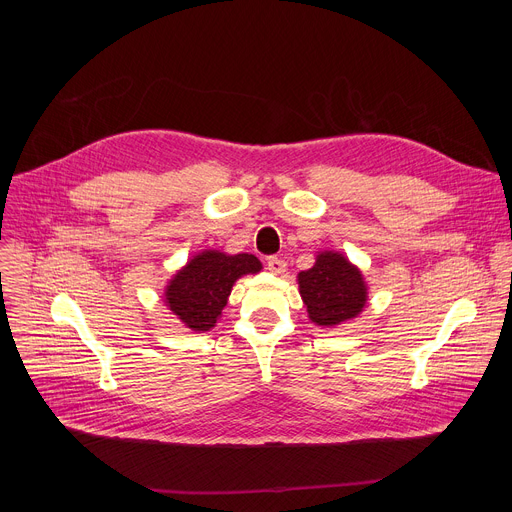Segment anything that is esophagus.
<instances>
[{"label": "esophagus", "mask_w": 512, "mask_h": 512, "mask_svg": "<svg viewBox=\"0 0 512 512\" xmlns=\"http://www.w3.org/2000/svg\"><path fill=\"white\" fill-rule=\"evenodd\" d=\"M267 269L271 273H283L285 271V261L277 255H271V257H267Z\"/></svg>", "instance_id": "obj_1"}]
</instances>
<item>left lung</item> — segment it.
<instances>
[{"label": "left lung", "instance_id": "obj_1", "mask_svg": "<svg viewBox=\"0 0 512 512\" xmlns=\"http://www.w3.org/2000/svg\"><path fill=\"white\" fill-rule=\"evenodd\" d=\"M298 277L310 320L318 326L350 320L367 304V287L360 271L338 253L318 255L314 267Z\"/></svg>", "mask_w": 512, "mask_h": 512}]
</instances>
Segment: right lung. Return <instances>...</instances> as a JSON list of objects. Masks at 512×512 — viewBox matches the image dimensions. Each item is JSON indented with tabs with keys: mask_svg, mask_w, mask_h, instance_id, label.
Segmentation results:
<instances>
[{
	"mask_svg": "<svg viewBox=\"0 0 512 512\" xmlns=\"http://www.w3.org/2000/svg\"><path fill=\"white\" fill-rule=\"evenodd\" d=\"M255 255H225L204 251L196 255L166 289L168 308L192 330H210L231 296L233 283L245 273H257Z\"/></svg>",
	"mask_w": 512,
	"mask_h": 512,
	"instance_id": "right-lung-1",
	"label": "right lung"
}]
</instances>
